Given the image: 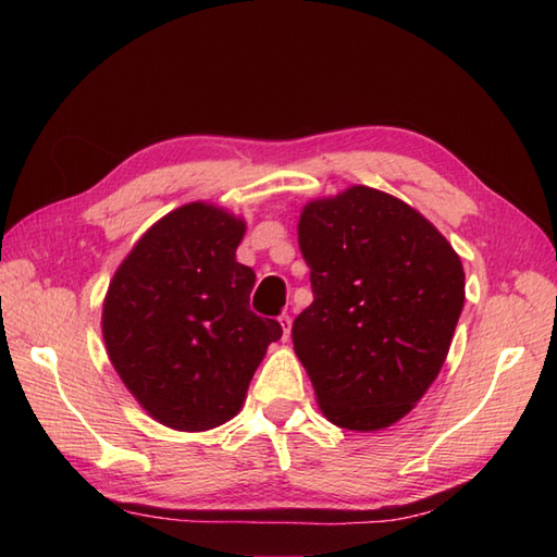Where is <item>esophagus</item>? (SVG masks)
I'll return each instance as SVG.
<instances>
[{
	"label": "esophagus",
	"mask_w": 557,
	"mask_h": 557,
	"mask_svg": "<svg viewBox=\"0 0 557 557\" xmlns=\"http://www.w3.org/2000/svg\"><path fill=\"white\" fill-rule=\"evenodd\" d=\"M277 321H280V325H282V339H287L289 333H292V318H289L287 313H282V315L277 318Z\"/></svg>",
	"instance_id": "34e87169"
}]
</instances>
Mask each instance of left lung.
Segmentation results:
<instances>
[{
  "instance_id": "1",
  "label": "left lung",
  "mask_w": 557,
  "mask_h": 557,
  "mask_svg": "<svg viewBox=\"0 0 557 557\" xmlns=\"http://www.w3.org/2000/svg\"><path fill=\"white\" fill-rule=\"evenodd\" d=\"M313 304L292 325L318 407L339 429L399 421L441 373L465 306V270L421 212L369 186L301 210Z\"/></svg>"
}]
</instances>
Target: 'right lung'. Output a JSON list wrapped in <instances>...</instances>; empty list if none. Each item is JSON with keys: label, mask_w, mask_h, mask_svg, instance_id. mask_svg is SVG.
<instances>
[{"label": "right lung", "mask_w": 557, "mask_h": 557, "mask_svg": "<svg viewBox=\"0 0 557 557\" xmlns=\"http://www.w3.org/2000/svg\"><path fill=\"white\" fill-rule=\"evenodd\" d=\"M244 220L210 203L172 210L140 236L110 282L102 337L114 371L152 419L210 431L239 413L272 318L248 309L256 272L236 263Z\"/></svg>", "instance_id": "1"}]
</instances>
